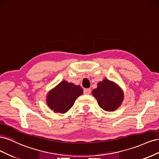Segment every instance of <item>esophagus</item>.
<instances>
[{
  "instance_id": "34e87169",
  "label": "esophagus",
  "mask_w": 159,
  "mask_h": 159,
  "mask_svg": "<svg viewBox=\"0 0 159 159\" xmlns=\"http://www.w3.org/2000/svg\"><path fill=\"white\" fill-rule=\"evenodd\" d=\"M84 93L85 95H89L91 93V89H84Z\"/></svg>"
}]
</instances>
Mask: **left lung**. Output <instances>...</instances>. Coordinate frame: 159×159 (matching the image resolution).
<instances>
[{
  "label": "left lung",
  "instance_id": "8db88e82",
  "mask_svg": "<svg viewBox=\"0 0 159 159\" xmlns=\"http://www.w3.org/2000/svg\"><path fill=\"white\" fill-rule=\"evenodd\" d=\"M92 95L97 99L99 106L109 112L117 110L124 99V92L121 88L106 78L99 81L97 88L92 91Z\"/></svg>",
  "mask_w": 159,
  "mask_h": 159
}]
</instances>
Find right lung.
<instances>
[{
	"label": "right lung",
	"mask_w": 159,
	"mask_h": 159,
	"mask_svg": "<svg viewBox=\"0 0 159 159\" xmlns=\"http://www.w3.org/2000/svg\"><path fill=\"white\" fill-rule=\"evenodd\" d=\"M83 92L80 85L63 80L48 92L46 103L54 112L65 113L71 108L76 99Z\"/></svg>",
	"instance_id": "1"
}]
</instances>
